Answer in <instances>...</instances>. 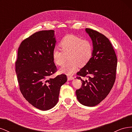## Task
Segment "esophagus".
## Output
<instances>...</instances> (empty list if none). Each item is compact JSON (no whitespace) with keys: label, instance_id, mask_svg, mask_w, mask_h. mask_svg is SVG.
<instances>
[{"label":"esophagus","instance_id":"34e87169","mask_svg":"<svg viewBox=\"0 0 132 132\" xmlns=\"http://www.w3.org/2000/svg\"><path fill=\"white\" fill-rule=\"evenodd\" d=\"M67 78H68V80H73L74 79V77H73V76H71V75L68 76Z\"/></svg>","mask_w":132,"mask_h":132}]
</instances>
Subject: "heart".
<instances>
[{"label": "heart", "mask_w": 132, "mask_h": 132, "mask_svg": "<svg viewBox=\"0 0 132 132\" xmlns=\"http://www.w3.org/2000/svg\"><path fill=\"white\" fill-rule=\"evenodd\" d=\"M59 47L61 50L55 48L53 50V59L57 65L62 66L68 55L69 61L61 69L62 73L67 74L74 73L79 65H86L93 53V46L90 41L72 34L65 35L60 41Z\"/></svg>", "instance_id": "obj_1"}]
</instances>
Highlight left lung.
Returning a JSON list of instances; mask_svg holds the SVG:
<instances>
[{"label": "left lung", "instance_id": "left-lung-1", "mask_svg": "<svg viewBox=\"0 0 132 132\" xmlns=\"http://www.w3.org/2000/svg\"><path fill=\"white\" fill-rule=\"evenodd\" d=\"M93 43L90 60L77 73L82 85L76 90L78 100L82 105L93 107L98 105L109 95L116 77L117 58L111 43L105 35L87 28ZM82 77H87L84 81Z\"/></svg>", "mask_w": 132, "mask_h": 132}]
</instances>
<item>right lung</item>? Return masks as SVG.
Wrapping results in <instances>:
<instances>
[{
    "mask_svg": "<svg viewBox=\"0 0 132 132\" xmlns=\"http://www.w3.org/2000/svg\"><path fill=\"white\" fill-rule=\"evenodd\" d=\"M55 42L53 30L36 32L22 41L15 62L19 89L23 97L42 111L56 105L61 87L67 80L65 74L51 78L57 71L52 57Z\"/></svg>",
    "mask_w": 132,
    "mask_h": 132,
    "instance_id": "1",
    "label": "right lung"
}]
</instances>
